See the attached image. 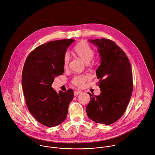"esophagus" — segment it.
Segmentation results:
<instances>
[{"mask_svg":"<svg viewBox=\"0 0 155 155\" xmlns=\"http://www.w3.org/2000/svg\"><path fill=\"white\" fill-rule=\"evenodd\" d=\"M81 93H82V91H75L74 92V95L77 96V95H78V94H79Z\"/></svg>","mask_w":155,"mask_h":155,"instance_id":"34e87169","label":"esophagus"}]
</instances>
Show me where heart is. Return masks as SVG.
<instances>
[{
    "mask_svg": "<svg viewBox=\"0 0 155 155\" xmlns=\"http://www.w3.org/2000/svg\"><path fill=\"white\" fill-rule=\"evenodd\" d=\"M73 53L75 56L81 59L86 64H88L93 59L94 55V51L93 48L87 42L84 41L80 42L74 47ZM69 62V55L66 53L63 59V64L64 68L68 67ZM89 80L90 76L89 75H78L72 78L71 83L76 86L82 87L84 83Z\"/></svg>",
    "mask_w": 155,
    "mask_h": 155,
    "instance_id": "b5f03b06",
    "label": "heart"
}]
</instances>
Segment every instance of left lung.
Listing matches in <instances>:
<instances>
[{"label": "left lung", "instance_id": "left-lung-1", "mask_svg": "<svg viewBox=\"0 0 155 155\" xmlns=\"http://www.w3.org/2000/svg\"><path fill=\"white\" fill-rule=\"evenodd\" d=\"M97 47L101 64L96 74L101 94L89 93L91 101L86 107L89 119L109 125L118 120L126 111L133 91L132 72L128 58L114 41L102 38L91 39Z\"/></svg>", "mask_w": 155, "mask_h": 155}]
</instances>
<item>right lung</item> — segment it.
<instances>
[{
	"mask_svg": "<svg viewBox=\"0 0 155 155\" xmlns=\"http://www.w3.org/2000/svg\"><path fill=\"white\" fill-rule=\"evenodd\" d=\"M74 39L50 41L35 48L28 56L22 72L26 105L40 124L53 127L66 118L74 97L72 89L57 93L51 87L55 77L64 72L63 56Z\"/></svg>",
	"mask_w": 155,
	"mask_h": 155,
	"instance_id": "right-lung-1",
	"label": "right lung"
}]
</instances>
